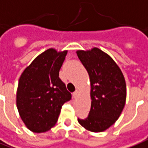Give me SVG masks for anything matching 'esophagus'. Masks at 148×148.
Masks as SVG:
<instances>
[{
    "mask_svg": "<svg viewBox=\"0 0 148 148\" xmlns=\"http://www.w3.org/2000/svg\"><path fill=\"white\" fill-rule=\"evenodd\" d=\"M79 95V90H76V91L74 93V98H77V96Z\"/></svg>",
    "mask_w": 148,
    "mask_h": 148,
    "instance_id": "34e87169",
    "label": "esophagus"
}]
</instances>
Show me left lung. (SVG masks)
Returning a JSON list of instances; mask_svg holds the SVG:
<instances>
[{
    "instance_id": "obj_1",
    "label": "left lung",
    "mask_w": 148,
    "mask_h": 148,
    "mask_svg": "<svg viewBox=\"0 0 148 148\" xmlns=\"http://www.w3.org/2000/svg\"><path fill=\"white\" fill-rule=\"evenodd\" d=\"M76 53L88 72L91 99L88 117L77 121L89 132H104L116 122L124 108V76L113 58L99 48L78 49Z\"/></svg>"
}]
</instances>
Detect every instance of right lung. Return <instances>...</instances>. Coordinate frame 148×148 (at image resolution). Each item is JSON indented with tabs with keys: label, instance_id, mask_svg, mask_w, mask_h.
Wrapping results in <instances>:
<instances>
[{
	"label": "right lung",
	"instance_id": "1",
	"mask_svg": "<svg viewBox=\"0 0 148 148\" xmlns=\"http://www.w3.org/2000/svg\"><path fill=\"white\" fill-rule=\"evenodd\" d=\"M67 50L53 48L36 57L21 75L16 107L25 127L34 133L48 132L58 119L62 106L71 94L59 78Z\"/></svg>",
	"mask_w": 148,
	"mask_h": 148
}]
</instances>
